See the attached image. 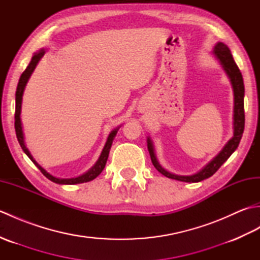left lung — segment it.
<instances>
[{"label": "left lung", "mask_w": 260, "mask_h": 260, "mask_svg": "<svg viewBox=\"0 0 260 260\" xmlns=\"http://www.w3.org/2000/svg\"><path fill=\"white\" fill-rule=\"evenodd\" d=\"M214 56L218 58V60L221 62L222 67L225 73H227L228 77L230 78L231 85L234 88V96H235V108H234V137L231 139L223 150L220 152L217 156H215L211 162H210L206 168H204L200 172L190 175V176H181V175H174L169 173L168 171H165L161 165L158 164L155 154H154L153 145L150 139H147V148L150 152L152 163L155 169L159 173L168 176L170 179H174L182 182H200L202 180H206L210 176H212L219 168L227 161L233 154L237 147H238L240 140L242 137V133L245 129V108H244V96H245V86H244V79H242V75L238 68V66L236 64L235 60L233 58L229 48L222 42L217 43V46L213 49Z\"/></svg>", "instance_id": "obj_1"}]
</instances>
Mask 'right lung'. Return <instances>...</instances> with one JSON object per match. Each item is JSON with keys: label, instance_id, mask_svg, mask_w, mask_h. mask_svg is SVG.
I'll return each instance as SVG.
<instances>
[{"label": "right lung", "instance_id": "obj_1", "mask_svg": "<svg viewBox=\"0 0 260 260\" xmlns=\"http://www.w3.org/2000/svg\"><path fill=\"white\" fill-rule=\"evenodd\" d=\"M43 54H45V50H41L40 52L36 53L35 56L32 57L31 59V62L27 66L26 69L23 71V74L21 75L20 77V80H19V84H18V88H16V92H15V115H14V127H15V133H16V137H18V141L20 143V145L22 147V150L24 151V153L26 154L27 156L30 157L31 161L35 163L38 169L41 171V173L48 178L50 181L54 182V183H59V184H77V183H84V182H89L91 180H93L95 178L102 173V171L104 170L105 165H106L107 162V158H108V154H109V150L110 147H112V143L114 137L117 134V129L113 131L112 133L109 134L107 142H106V145H105L104 150L101 154V157L97 161V163L93 165V167L88 171L87 173H85L84 175L78 176V178H75V179H57L54 178V176L50 175L49 173H47L45 170H43L40 165H39L33 157L31 156V154L27 151V148L24 145V140H23V132H22V126H21V118H20V114H21V104H22V95H23V90H24V87L26 85L27 80H29L31 74L33 73V70H35L37 63L39 62V60L42 58Z\"/></svg>", "mask_w": 260, "mask_h": 260}]
</instances>
